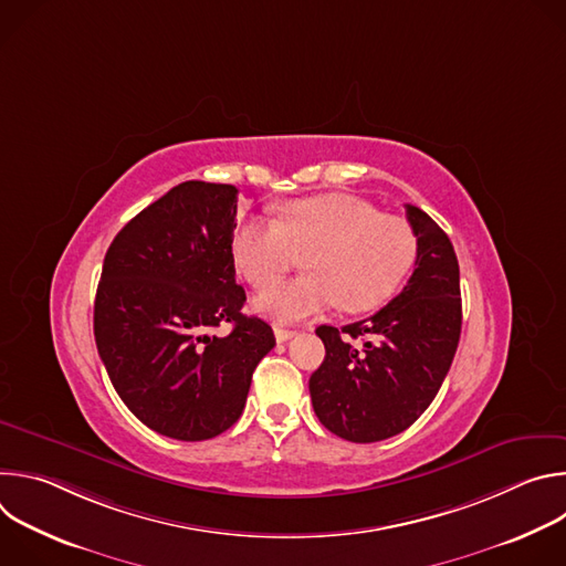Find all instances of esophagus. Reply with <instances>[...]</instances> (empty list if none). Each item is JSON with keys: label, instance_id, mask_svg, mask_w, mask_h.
Instances as JSON below:
<instances>
[{"label": "esophagus", "instance_id": "34e87169", "mask_svg": "<svg viewBox=\"0 0 566 566\" xmlns=\"http://www.w3.org/2000/svg\"><path fill=\"white\" fill-rule=\"evenodd\" d=\"M273 332H275L277 343H286V340H291L293 336H297V329H289V327H275Z\"/></svg>", "mask_w": 566, "mask_h": 566}]
</instances>
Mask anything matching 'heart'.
<instances>
[{"label": "heart", "instance_id": "b5f03b06", "mask_svg": "<svg viewBox=\"0 0 566 566\" xmlns=\"http://www.w3.org/2000/svg\"><path fill=\"white\" fill-rule=\"evenodd\" d=\"M310 253L304 279L274 282L294 253ZM237 271L255 289V308L282 322L319 315L336 304L349 313L382 306L406 282L417 260V237L408 221L380 214L352 195H319L289 201L280 221L239 219L230 234Z\"/></svg>", "mask_w": 566, "mask_h": 566}]
</instances>
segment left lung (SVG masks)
<instances>
[{
	"instance_id": "left-lung-1",
	"label": "left lung",
	"mask_w": 566,
	"mask_h": 566,
	"mask_svg": "<svg viewBox=\"0 0 566 566\" xmlns=\"http://www.w3.org/2000/svg\"><path fill=\"white\" fill-rule=\"evenodd\" d=\"M406 210L417 237V269L406 289L371 317L315 329L327 352L308 380L315 417L354 443L408 430L434 400L461 336L452 241L421 208ZM349 339L364 345L354 348Z\"/></svg>"
}]
</instances>
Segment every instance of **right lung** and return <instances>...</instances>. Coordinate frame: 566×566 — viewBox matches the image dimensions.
I'll list each match as a JSON object with an SVG mask.
<instances>
[{
    "mask_svg": "<svg viewBox=\"0 0 566 566\" xmlns=\"http://www.w3.org/2000/svg\"><path fill=\"white\" fill-rule=\"evenodd\" d=\"M237 188L186 181L114 237L94 302V336L114 389L149 430L206 441L244 412L273 329L244 315L230 234ZM231 325L228 337L211 329Z\"/></svg>",
    "mask_w": 566,
    "mask_h": 566,
    "instance_id": "1",
    "label": "right lung"
}]
</instances>
